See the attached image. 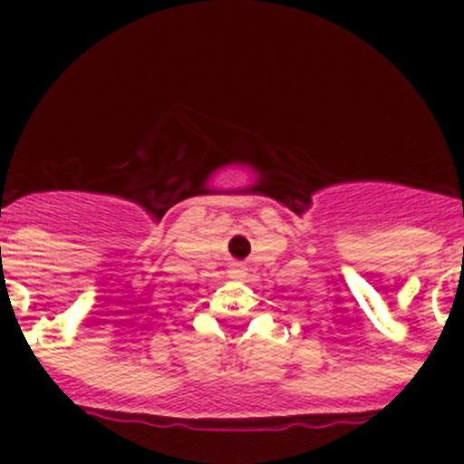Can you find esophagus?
<instances>
[{"instance_id": "1", "label": "esophagus", "mask_w": 464, "mask_h": 464, "mask_svg": "<svg viewBox=\"0 0 464 464\" xmlns=\"http://www.w3.org/2000/svg\"><path fill=\"white\" fill-rule=\"evenodd\" d=\"M228 278L245 280L246 278V266L242 265V262H233L231 269H228Z\"/></svg>"}]
</instances>
